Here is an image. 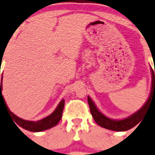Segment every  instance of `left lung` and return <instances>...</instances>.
Returning <instances> with one entry per match:
<instances>
[{"label":"left lung","mask_w":155,"mask_h":155,"mask_svg":"<svg viewBox=\"0 0 155 155\" xmlns=\"http://www.w3.org/2000/svg\"><path fill=\"white\" fill-rule=\"evenodd\" d=\"M155 72V69H154ZM154 72L151 68V74H152V84H151V91H150V96L146 103L144 104L143 106L138 110L135 114L131 115L125 119L120 120H115L110 118L106 117V116L97 110L94 103L93 102L91 97H87V102L90 106V110L91 113V115L93 117L94 120L97 124L102 128H105L106 129L113 130V131H117V132H124L127 131L139 124L141 120L143 119V117L144 114H146L147 111L148 106L151 102H155V76Z\"/></svg>","instance_id":"8db88e82"}]
</instances>
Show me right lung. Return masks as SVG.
Segmentation results:
<instances>
[{
	"instance_id": "1",
	"label": "right lung",
	"mask_w": 155,
	"mask_h": 155,
	"mask_svg": "<svg viewBox=\"0 0 155 155\" xmlns=\"http://www.w3.org/2000/svg\"><path fill=\"white\" fill-rule=\"evenodd\" d=\"M1 91H2V79H1V81L0 82V103L1 100L3 101L4 103H5V106H6L8 110L9 114L12 115V120H14L13 122L15 123V125L18 124L21 128H24L26 130H28L30 132H38L53 128V127L57 125L59 123L60 120H61V119L62 113H63L64 106V99L61 101V102L59 103L58 107L56 108V110H54L53 114H51L49 116L43 118V119L38 120V121H30V120H25L22 119V118L18 117L17 116H15V114H12L9 110L8 107L7 106L6 102H5V99H4V97L2 96Z\"/></svg>"
}]
</instances>
